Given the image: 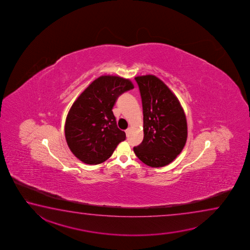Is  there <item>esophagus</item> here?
Returning a JSON list of instances; mask_svg holds the SVG:
<instances>
[{"label": "esophagus", "mask_w": 250, "mask_h": 250, "mask_svg": "<svg viewBox=\"0 0 250 250\" xmlns=\"http://www.w3.org/2000/svg\"><path fill=\"white\" fill-rule=\"evenodd\" d=\"M129 132H130V129H129V128H127V129H126V130H125V133H126V136H128Z\"/></svg>", "instance_id": "obj_1"}]
</instances>
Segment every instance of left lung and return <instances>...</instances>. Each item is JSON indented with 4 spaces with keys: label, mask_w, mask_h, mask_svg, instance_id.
<instances>
[{
    "label": "left lung",
    "mask_w": 250,
    "mask_h": 250,
    "mask_svg": "<svg viewBox=\"0 0 250 250\" xmlns=\"http://www.w3.org/2000/svg\"><path fill=\"white\" fill-rule=\"evenodd\" d=\"M143 103L144 140L134 147L136 157L154 168L178 157L187 140V117L169 87L154 75L135 78Z\"/></svg>",
    "instance_id": "1"
}]
</instances>
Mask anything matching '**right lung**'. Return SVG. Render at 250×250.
Listing matches in <instances>:
<instances>
[{
  "label": "right lung",
  "instance_id": "right-lung-1",
  "mask_svg": "<svg viewBox=\"0 0 250 250\" xmlns=\"http://www.w3.org/2000/svg\"><path fill=\"white\" fill-rule=\"evenodd\" d=\"M133 88L127 79L104 75L93 81L78 97L64 125L68 147L77 158L86 165L102 164L126 139L112 109L119 96Z\"/></svg>",
  "mask_w": 250,
  "mask_h": 250
}]
</instances>
